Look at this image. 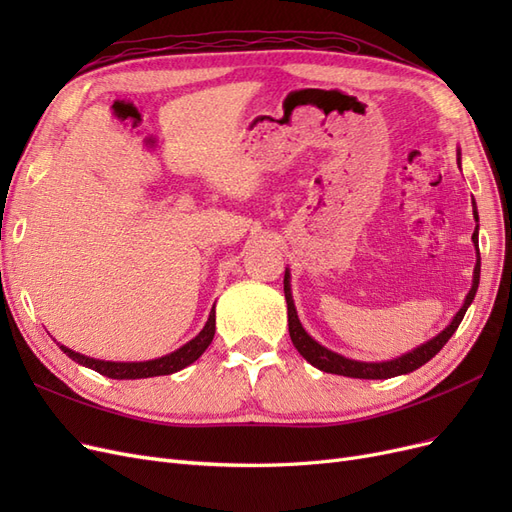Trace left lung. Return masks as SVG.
I'll use <instances>...</instances> for the list:
<instances>
[{
	"label": "left lung",
	"instance_id": "8db88e82",
	"mask_svg": "<svg viewBox=\"0 0 512 512\" xmlns=\"http://www.w3.org/2000/svg\"><path fill=\"white\" fill-rule=\"evenodd\" d=\"M457 164H461V153L457 151ZM474 220L478 222V211H476V203H474ZM474 247H476V267H474V275H472V288L466 294V301H463L459 312L453 316V320L446 324V329L440 331L436 337L427 339L425 344L416 346L414 350L397 356V359L391 361H354V359H346V356L337 354L329 348H324L322 344H318L316 339L309 335L303 324L297 316V307H294V299H292V290H290V269H286L284 273V294H286V303H288V333L294 348L299 350V354L307 363H312L314 367H318L320 371H327V374H337V376H348V378H363V380H386V378H395V376H404L410 374V371L423 367L429 359L436 356L448 339L453 337V333L457 331V327L461 324L463 316H466L468 307L472 305L476 290H478V282H480V254H478V226L474 228L472 235Z\"/></svg>",
	"mask_w": 512,
	"mask_h": 512
}]
</instances>
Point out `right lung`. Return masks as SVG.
Wrapping results in <instances>:
<instances>
[{"mask_svg": "<svg viewBox=\"0 0 512 512\" xmlns=\"http://www.w3.org/2000/svg\"><path fill=\"white\" fill-rule=\"evenodd\" d=\"M215 335V305L209 314V320L205 322L203 331H200L196 337H192L188 344H183L175 352L164 354L160 359H151V361H132V363H121V361H102L94 359V356H85L81 352H74L66 346L59 348L64 350L72 361H76L83 367H89L98 371V374L113 378V380H138V378H153V376H168L175 374V371H181L183 367L192 365L200 354H203L209 344L213 342Z\"/></svg>", "mask_w": 512, "mask_h": 512, "instance_id": "1", "label": "right lung"}]
</instances>
